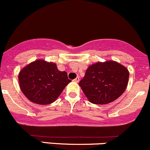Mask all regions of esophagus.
Returning a JSON list of instances; mask_svg holds the SVG:
<instances>
[{
    "label": "esophagus",
    "instance_id": "esophagus-1",
    "mask_svg": "<svg viewBox=\"0 0 150 150\" xmlns=\"http://www.w3.org/2000/svg\"><path fill=\"white\" fill-rule=\"evenodd\" d=\"M74 81L75 82H79V77L77 76L76 78V79H74Z\"/></svg>",
    "mask_w": 150,
    "mask_h": 150
}]
</instances>
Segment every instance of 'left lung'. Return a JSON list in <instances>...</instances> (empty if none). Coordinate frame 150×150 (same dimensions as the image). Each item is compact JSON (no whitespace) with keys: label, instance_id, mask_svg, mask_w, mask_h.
Instances as JSON below:
<instances>
[{"label":"left lung","instance_id":"8db88e82","mask_svg":"<svg viewBox=\"0 0 150 150\" xmlns=\"http://www.w3.org/2000/svg\"><path fill=\"white\" fill-rule=\"evenodd\" d=\"M129 77L128 69L118 63H97L86 69L79 86L92 103L108 104L124 92Z\"/></svg>","mask_w":150,"mask_h":150}]
</instances>
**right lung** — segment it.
Segmentation results:
<instances>
[{"label":"right lung","instance_id":"obj_1","mask_svg":"<svg viewBox=\"0 0 150 150\" xmlns=\"http://www.w3.org/2000/svg\"><path fill=\"white\" fill-rule=\"evenodd\" d=\"M70 81L66 71L42 60L31 63L18 75L21 92L32 103L40 105L53 103Z\"/></svg>","mask_w":150,"mask_h":150}]
</instances>
